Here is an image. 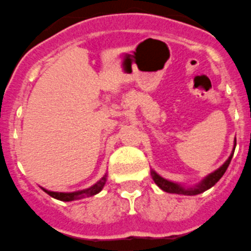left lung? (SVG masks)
I'll return each mask as SVG.
<instances>
[{"label": "left lung", "mask_w": 251, "mask_h": 251, "mask_svg": "<svg viewBox=\"0 0 251 251\" xmlns=\"http://www.w3.org/2000/svg\"><path fill=\"white\" fill-rule=\"evenodd\" d=\"M235 145H237V141L234 140V147H233L232 153L228 157V159L218 168L217 170H215L213 173L208 174L207 176L203 177L199 184L194 185V186H184L181 184H177V182L170 181V180L164 179L163 176H160L157 172L154 170H151V175H152V179L155 184L158 185V187H160L163 191L169 194H177V195H189V196H194V195H199V194H202L203 191L208 190L213 185H216V182L223 176V174L227 170L228 165H229L230 160H232L233 154H234V150H235Z\"/></svg>", "instance_id": "1"}]
</instances>
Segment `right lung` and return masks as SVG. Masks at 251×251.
<instances>
[{
	"instance_id": "1",
	"label": "right lung",
	"mask_w": 251,
	"mask_h": 251,
	"mask_svg": "<svg viewBox=\"0 0 251 251\" xmlns=\"http://www.w3.org/2000/svg\"><path fill=\"white\" fill-rule=\"evenodd\" d=\"M106 176L108 175L104 174L103 177H101L99 181H97L96 184L92 185L91 187L88 189H84V190H79V191H74V193H57V191H50V190H46L44 187H41L44 191H45L48 195H50L51 198L56 199V200H60V201H75V200H79V199H83V198H89V196H94L97 194H99L101 191V189L104 187L106 182Z\"/></svg>"
}]
</instances>
